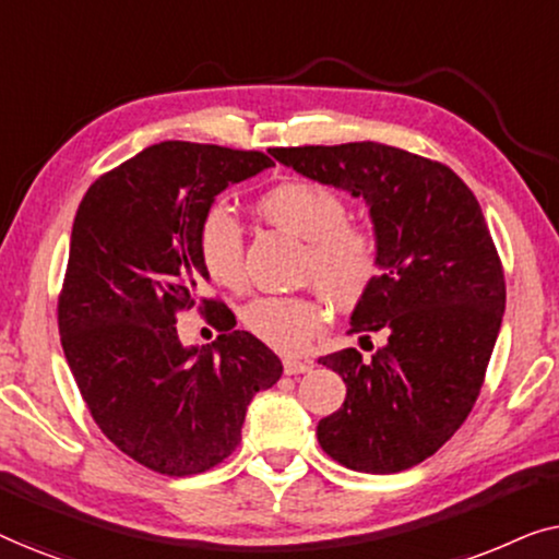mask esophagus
<instances>
[{
	"mask_svg": "<svg viewBox=\"0 0 559 559\" xmlns=\"http://www.w3.org/2000/svg\"><path fill=\"white\" fill-rule=\"evenodd\" d=\"M282 366H285V373H289V377H295V373L310 371V369H312V361H302V358L287 356L285 361H282Z\"/></svg>",
	"mask_w": 559,
	"mask_h": 559,
	"instance_id": "obj_1",
	"label": "esophagus"
}]
</instances>
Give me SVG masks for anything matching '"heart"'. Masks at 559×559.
<instances>
[{"mask_svg": "<svg viewBox=\"0 0 559 559\" xmlns=\"http://www.w3.org/2000/svg\"><path fill=\"white\" fill-rule=\"evenodd\" d=\"M257 209L270 224L305 241L300 274L331 300L356 302L377 277V236L361 224H348L346 203L333 190L308 180H287L266 190ZM198 257L221 287L241 289L247 282L243 231L224 203L205 211L198 228ZM323 323V302L308 295L259 297L243 310L249 333L285 354L302 350Z\"/></svg>", "mask_w": 559, "mask_h": 559, "instance_id": "1", "label": "heart"}]
</instances>
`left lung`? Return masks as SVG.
I'll return each mask as SVG.
<instances>
[{
	"label": "left lung",
	"instance_id": "obj_1",
	"mask_svg": "<svg viewBox=\"0 0 559 559\" xmlns=\"http://www.w3.org/2000/svg\"><path fill=\"white\" fill-rule=\"evenodd\" d=\"M270 155L361 198L379 247V274L358 297L350 331L386 341L369 358L356 348L320 358L346 381L343 407L318 423L320 448L350 471H407L468 417L499 338L507 287L484 211L450 167L389 144Z\"/></svg>",
	"mask_w": 559,
	"mask_h": 559
}]
</instances>
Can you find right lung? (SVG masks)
Listing matches in <instances>:
<instances>
[{"label": "right lung", "instance_id": "right-lung-1", "mask_svg": "<svg viewBox=\"0 0 559 559\" xmlns=\"http://www.w3.org/2000/svg\"><path fill=\"white\" fill-rule=\"evenodd\" d=\"M266 167L262 152L159 142L98 178L75 213L58 302L66 361L106 438L165 476L231 455L249 402L282 377L226 305L203 300L221 331L211 346H186L175 328L211 280L198 257L205 211Z\"/></svg>", "mask_w": 559, "mask_h": 559}]
</instances>
